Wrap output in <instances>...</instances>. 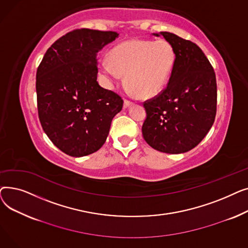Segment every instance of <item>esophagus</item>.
<instances>
[{
  "mask_svg": "<svg viewBox=\"0 0 248 248\" xmlns=\"http://www.w3.org/2000/svg\"><path fill=\"white\" fill-rule=\"evenodd\" d=\"M131 104H132L131 101L127 100V99H124V108H127L129 106H131Z\"/></svg>",
  "mask_w": 248,
  "mask_h": 248,
  "instance_id": "1",
  "label": "esophagus"
}]
</instances>
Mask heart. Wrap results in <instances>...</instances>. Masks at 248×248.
<instances>
[{"mask_svg": "<svg viewBox=\"0 0 248 248\" xmlns=\"http://www.w3.org/2000/svg\"><path fill=\"white\" fill-rule=\"evenodd\" d=\"M175 58L173 46L166 40L134 39L116 45L109 58L101 60L100 68L109 86L121 81L125 74L129 93L151 98L165 88Z\"/></svg>", "mask_w": 248, "mask_h": 248, "instance_id": "b5f03b06", "label": "heart"}]
</instances>
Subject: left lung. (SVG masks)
Segmentation results:
<instances>
[{"instance_id": "obj_1", "label": "left lung", "mask_w": 248, "mask_h": 248, "mask_svg": "<svg viewBox=\"0 0 248 248\" xmlns=\"http://www.w3.org/2000/svg\"><path fill=\"white\" fill-rule=\"evenodd\" d=\"M154 35L163 36L173 46L176 58L166 88L144 102L142 137L157 151L186 153L205 138L215 121V72L195 43L170 32Z\"/></svg>"}]
</instances>
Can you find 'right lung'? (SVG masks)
<instances>
[{
    "label": "right lung",
    "mask_w": 248,
    "mask_h": 248,
    "mask_svg": "<svg viewBox=\"0 0 248 248\" xmlns=\"http://www.w3.org/2000/svg\"><path fill=\"white\" fill-rule=\"evenodd\" d=\"M119 36L76 29L46 51L36 73L38 115L51 141L71 157L98 151L124 100L97 82V52Z\"/></svg>",
    "instance_id": "right-lung-1"
}]
</instances>
